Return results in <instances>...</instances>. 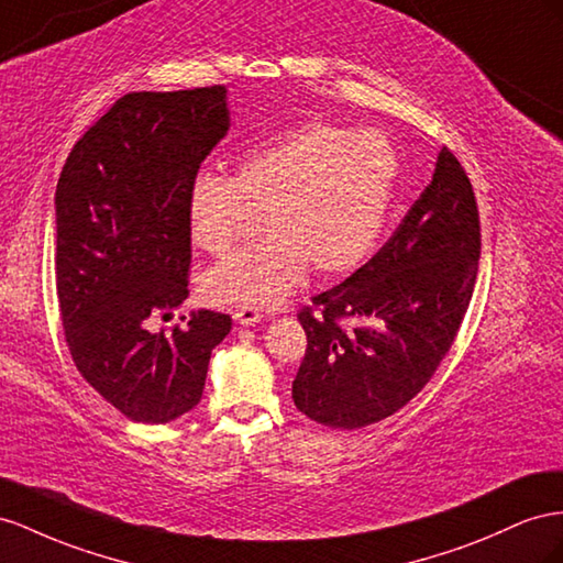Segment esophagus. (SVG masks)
Listing matches in <instances>:
<instances>
[{"instance_id": "esophagus-1", "label": "esophagus", "mask_w": 563, "mask_h": 563, "mask_svg": "<svg viewBox=\"0 0 563 563\" xmlns=\"http://www.w3.org/2000/svg\"><path fill=\"white\" fill-rule=\"evenodd\" d=\"M261 317H263V312L257 310V308H253V306H239V308H234V319H236L239 324H244V327L257 324V322H261Z\"/></svg>"}]
</instances>
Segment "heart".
Returning <instances> with one entry per match:
<instances>
[{
    "label": "heart",
    "mask_w": 563,
    "mask_h": 563,
    "mask_svg": "<svg viewBox=\"0 0 563 563\" xmlns=\"http://www.w3.org/2000/svg\"><path fill=\"white\" fill-rule=\"evenodd\" d=\"M400 161L376 130L310 123L251 151L232 177L199 175L189 189V230L224 257L265 218L269 239L212 267V302L277 306L306 282L355 269L386 222Z\"/></svg>",
    "instance_id": "1"
}]
</instances>
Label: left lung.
<instances>
[{"mask_svg":"<svg viewBox=\"0 0 563 563\" xmlns=\"http://www.w3.org/2000/svg\"><path fill=\"white\" fill-rule=\"evenodd\" d=\"M478 257L476 194L443 146L429 187L372 261L298 310L308 336L294 378L300 412L353 431L402 409L450 353Z\"/></svg>","mask_w":563,"mask_h":563,"instance_id":"left-lung-1","label":"left lung"}]
</instances>
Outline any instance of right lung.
<instances>
[{"instance_id": "add662e5", "label": "right lung", "mask_w": 563, "mask_h": 563, "mask_svg": "<svg viewBox=\"0 0 563 563\" xmlns=\"http://www.w3.org/2000/svg\"><path fill=\"white\" fill-rule=\"evenodd\" d=\"M224 85L130 92L89 128L56 185V298L75 367L120 415L168 423L201 402L232 317L196 310L151 333L189 296V189L230 128ZM165 317V314H163Z\"/></svg>"}]
</instances>
